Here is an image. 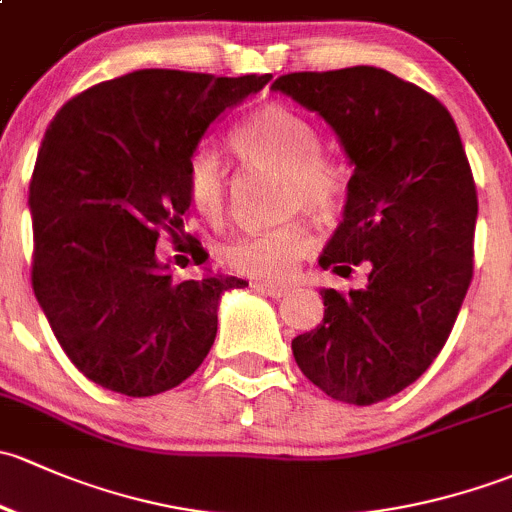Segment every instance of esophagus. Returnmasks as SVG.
<instances>
[{"label": "esophagus", "mask_w": 512, "mask_h": 512, "mask_svg": "<svg viewBox=\"0 0 512 512\" xmlns=\"http://www.w3.org/2000/svg\"><path fill=\"white\" fill-rule=\"evenodd\" d=\"M254 291L268 295V298H286V295L291 293V288H288V286H273V283H256Z\"/></svg>", "instance_id": "esophagus-1"}]
</instances>
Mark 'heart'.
Instances as JSON below:
<instances>
[{
    "label": "heart",
    "instance_id": "b5f03b06",
    "mask_svg": "<svg viewBox=\"0 0 512 512\" xmlns=\"http://www.w3.org/2000/svg\"><path fill=\"white\" fill-rule=\"evenodd\" d=\"M236 155L251 165L283 172V202L288 212L333 217L345 199V172L333 157L320 155V138L303 115L266 105L231 130ZM187 194L197 212L219 217L226 202V172L212 147L202 145L187 160ZM315 234L303 219L244 234L221 249V261L254 281H286L298 263L313 254Z\"/></svg>",
    "mask_w": 512,
    "mask_h": 512
}]
</instances>
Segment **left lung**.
I'll use <instances>...</instances> for the list:
<instances>
[{"mask_svg":"<svg viewBox=\"0 0 512 512\" xmlns=\"http://www.w3.org/2000/svg\"><path fill=\"white\" fill-rule=\"evenodd\" d=\"M323 115L355 165L320 266L357 291L323 288V323L293 340L300 372L337 402L377 404L439 357L473 278L478 194L456 123L424 88L374 66L273 81Z\"/></svg>","mask_w":512,"mask_h":512,"instance_id":"left-lung-1","label":"left lung"}]
</instances>
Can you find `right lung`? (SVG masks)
I'll return each mask as SVG.
<instances>
[{"instance_id":"obj_1","label":"right lung","mask_w":512,"mask_h":512,"mask_svg":"<svg viewBox=\"0 0 512 512\" xmlns=\"http://www.w3.org/2000/svg\"><path fill=\"white\" fill-rule=\"evenodd\" d=\"M263 76L142 68L68 100L46 128L29 184L31 286L68 360L125 397L192 377L217 337L219 298L241 278L175 281L157 239L184 234L187 160L204 130L261 91ZM192 261H207L199 241Z\"/></svg>"}]
</instances>
